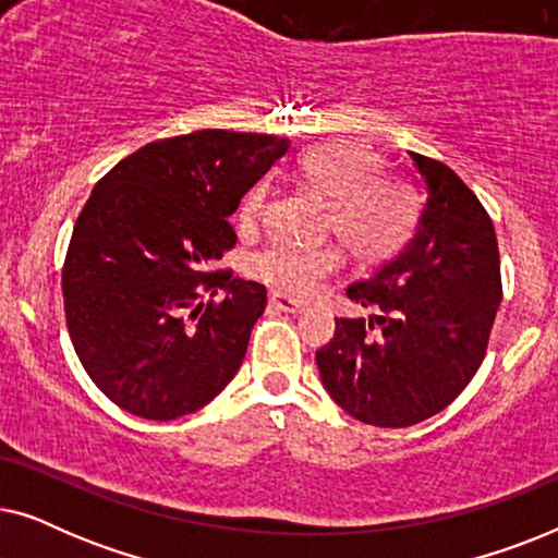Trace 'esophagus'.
I'll use <instances>...</instances> for the list:
<instances>
[{
	"label": "esophagus",
	"instance_id": "esophagus-1",
	"mask_svg": "<svg viewBox=\"0 0 558 558\" xmlns=\"http://www.w3.org/2000/svg\"><path fill=\"white\" fill-rule=\"evenodd\" d=\"M269 304H271L274 310H279V312H289V315H300V312H304V304L294 302L292 296L277 294V292H274V294L269 296Z\"/></svg>",
	"mask_w": 558,
	"mask_h": 558
}]
</instances>
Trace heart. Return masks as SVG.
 I'll return each mask as SVG.
<instances>
[{"mask_svg":"<svg viewBox=\"0 0 558 558\" xmlns=\"http://www.w3.org/2000/svg\"><path fill=\"white\" fill-rule=\"evenodd\" d=\"M296 174L312 193L327 201V226L361 264L391 258L416 228L418 205L407 182L380 174V157L357 142L332 140L304 149ZM266 203V182H256L241 197L239 223L254 226ZM342 266L338 243L304 246L277 241L251 262V274L281 294L310 296Z\"/></svg>","mask_w":558,"mask_h":558,"instance_id":"b5f03b06","label":"heart"}]
</instances>
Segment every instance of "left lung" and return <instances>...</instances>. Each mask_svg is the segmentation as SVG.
I'll list each match as a JSON object with an SVG mask.
<instances>
[{
	"label": "left lung",
	"instance_id": "obj_1",
	"mask_svg": "<svg viewBox=\"0 0 558 558\" xmlns=\"http://www.w3.org/2000/svg\"><path fill=\"white\" fill-rule=\"evenodd\" d=\"M426 203L416 233L373 277L348 287L368 317H335L317 350L335 403L399 429L447 409L483 363L502 300L493 220L447 165L409 151Z\"/></svg>",
	"mask_w": 558,
	"mask_h": 558
}]
</instances>
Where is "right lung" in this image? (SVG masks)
Segmentation results:
<instances>
[{"label":"right lung","mask_w":558,"mask_h":558,"mask_svg":"<svg viewBox=\"0 0 558 558\" xmlns=\"http://www.w3.org/2000/svg\"><path fill=\"white\" fill-rule=\"evenodd\" d=\"M287 149L271 134L203 129L98 180L68 246L65 323L90 380L129 414H193L239 373L266 289L210 266L235 246L228 216Z\"/></svg>","instance_id":"1"}]
</instances>
